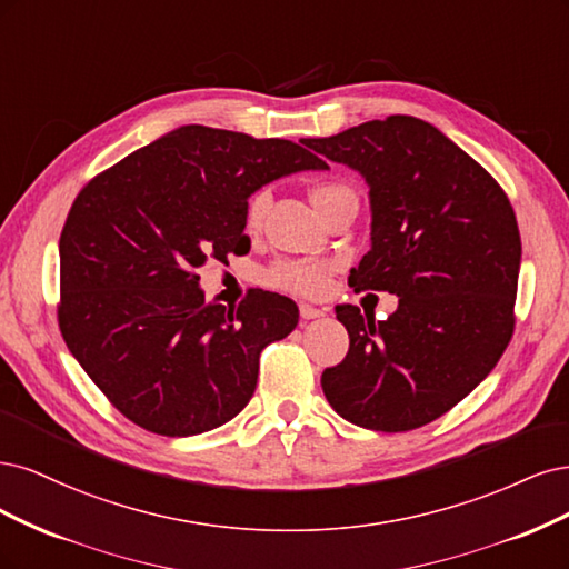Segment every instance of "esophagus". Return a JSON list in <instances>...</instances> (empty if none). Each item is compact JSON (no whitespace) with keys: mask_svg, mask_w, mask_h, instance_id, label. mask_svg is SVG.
Listing matches in <instances>:
<instances>
[{"mask_svg":"<svg viewBox=\"0 0 569 569\" xmlns=\"http://www.w3.org/2000/svg\"><path fill=\"white\" fill-rule=\"evenodd\" d=\"M323 311L319 309V307H311V305H300V317H302V321H309V319H317V317H321Z\"/></svg>","mask_w":569,"mask_h":569,"instance_id":"1","label":"esophagus"}]
</instances>
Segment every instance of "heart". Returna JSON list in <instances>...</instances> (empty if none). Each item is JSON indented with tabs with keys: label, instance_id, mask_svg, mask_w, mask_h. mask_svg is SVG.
I'll use <instances>...</instances> for the list:
<instances>
[{
	"label": "heart",
	"instance_id": "obj_1",
	"mask_svg": "<svg viewBox=\"0 0 569 569\" xmlns=\"http://www.w3.org/2000/svg\"><path fill=\"white\" fill-rule=\"evenodd\" d=\"M345 196H355V191L345 184V181H319V184L311 189V203L319 212H323L328 206L336 203V200ZM269 208V193L264 189L254 191L243 212V224L248 231H258L264 222V214ZM336 271V262L331 260H283L271 264L264 271V281L271 288H279L292 296L300 298H321L331 288V279Z\"/></svg>",
	"mask_w": 569,
	"mask_h": 569
}]
</instances>
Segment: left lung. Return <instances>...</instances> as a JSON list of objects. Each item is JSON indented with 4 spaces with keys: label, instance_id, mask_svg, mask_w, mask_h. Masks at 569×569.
I'll return each instance as SVG.
<instances>
[{
    "label": "left lung",
    "instance_id": "8db88e82",
    "mask_svg": "<svg viewBox=\"0 0 569 569\" xmlns=\"http://www.w3.org/2000/svg\"><path fill=\"white\" fill-rule=\"evenodd\" d=\"M302 141L369 181L371 250L350 286L399 296L385 321L355 305L336 309L350 350L321 373L323 395L361 428L428 426L478 388L516 331V212L478 160L420 118Z\"/></svg>",
    "mask_w": 569,
    "mask_h": 569
}]
</instances>
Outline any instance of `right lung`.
<instances>
[{
    "instance_id": "add662e5",
    "label": "right lung",
    "mask_w": 569,
    "mask_h": 569,
    "mask_svg": "<svg viewBox=\"0 0 569 569\" xmlns=\"http://www.w3.org/2000/svg\"><path fill=\"white\" fill-rule=\"evenodd\" d=\"M323 168L288 139L187 124L99 172L72 200L59 243V328L134 426L189 437L246 409L262 350L298 326V307L267 290L233 309L206 302L198 269L248 246L252 191Z\"/></svg>"
}]
</instances>
